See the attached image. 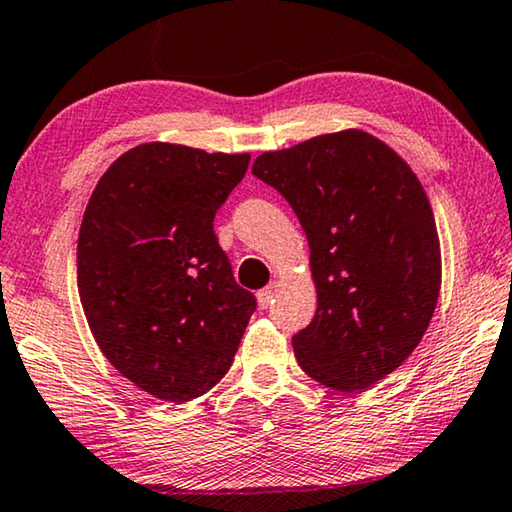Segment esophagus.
<instances>
[{
	"label": "esophagus",
	"instance_id": "34e87169",
	"mask_svg": "<svg viewBox=\"0 0 512 512\" xmlns=\"http://www.w3.org/2000/svg\"><path fill=\"white\" fill-rule=\"evenodd\" d=\"M274 295H276V286L272 283V286H267V288H263V290H258V295H256V299H258V306L261 308H267L274 301Z\"/></svg>",
	"mask_w": 512,
	"mask_h": 512
}]
</instances>
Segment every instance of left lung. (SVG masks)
<instances>
[{
	"mask_svg": "<svg viewBox=\"0 0 512 512\" xmlns=\"http://www.w3.org/2000/svg\"><path fill=\"white\" fill-rule=\"evenodd\" d=\"M251 174L286 197L311 247L317 311L292 338L297 363L326 388H372L420 345L440 297V238L420 179L363 129L263 152Z\"/></svg>",
	"mask_w": 512,
	"mask_h": 512,
	"instance_id": "8db88e82",
	"label": "left lung"
}]
</instances>
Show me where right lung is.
Returning a JSON list of instances; mask_svg holds the SVG:
<instances>
[{
  "label": "right lung",
  "instance_id": "right-lung-1",
  "mask_svg": "<svg viewBox=\"0 0 512 512\" xmlns=\"http://www.w3.org/2000/svg\"><path fill=\"white\" fill-rule=\"evenodd\" d=\"M247 165L249 154L142 142L90 195L77 245L83 313L108 363L156 399L211 390L256 308L213 231Z\"/></svg>",
  "mask_w": 512,
  "mask_h": 512
}]
</instances>
